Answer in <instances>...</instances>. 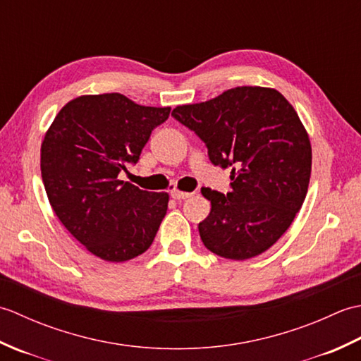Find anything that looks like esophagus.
Returning a JSON list of instances; mask_svg holds the SVG:
<instances>
[{
    "instance_id": "1",
    "label": "esophagus",
    "mask_w": 361,
    "mask_h": 361,
    "mask_svg": "<svg viewBox=\"0 0 361 361\" xmlns=\"http://www.w3.org/2000/svg\"><path fill=\"white\" fill-rule=\"evenodd\" d=\"M192 195L194 192H183V190H178V189H173L171 192V197L175 198V200H185V198H189Z\"/></svg>"
}]
</instances>
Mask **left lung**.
Wrapping results in <instances>:
<instances>
[{"mask_svg":"<svg viewBox=\"0 0 361 361\" xmlns=\"http://www.w3.org/2000/svg\"><path fill=\"white\" fill-rule=\"evenodd\" d=\"M172 116L206 144L214 166L231 169V192L203 188L211 212L198 224L214 255L245 260L279 240L301 209L312 172V145L279 91L237 87L211 101L180 105Z\"/></svg>","mask_w":361,"mask_h":361,"instance_id":"8db88e82","label":"left lung"}]
</instances>
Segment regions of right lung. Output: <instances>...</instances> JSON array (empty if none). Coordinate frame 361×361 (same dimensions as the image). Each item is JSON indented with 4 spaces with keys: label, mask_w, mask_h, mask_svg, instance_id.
<instances>
[{
    "label": "right lung",
    "mask_w": 361,
    "mask_h": 361,
    "mask_svg": "<svg viewBox=\"0 0 361 361\" xmlns=\"http://www.w3.org/2000/svg\"><path fill=\"white\" fill-rule=\"evenodd\" d=\"M171 106L137 105L119 93L80 96L52 121L42 142L46 195L63 226L91 255L124 262L142 255L163 221L169 194L118 180L136 164Z\"/></svg>",
    "instance_id": "1"
}]
</instances>
